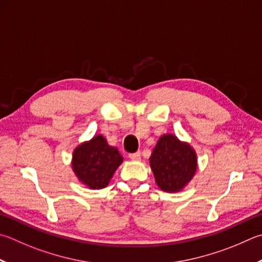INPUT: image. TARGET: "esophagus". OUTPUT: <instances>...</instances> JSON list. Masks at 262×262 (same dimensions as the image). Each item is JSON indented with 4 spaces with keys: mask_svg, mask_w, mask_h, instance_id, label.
Instances as JSON below:
<instances>
[{
    "mask_svg": "<svg viewBox=\"0 0 262 262\" xmlns=\"http://www.w3.org/2000/svg\"><path fill=\"white\" fill-rule=\"evenodd\" d=\"M129 158L132 160H140L141 159V152H134V154H129Z\"/></svg>",
    "mask_w": 262,
    "mask_h": 262,
    "instance_id": "34e87169",
    "label": "esophagus"
}]
</instances>
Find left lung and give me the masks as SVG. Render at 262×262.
Here are the masks:
<instances>
[{
    "instance_id": "8db88e82",
    "label": "left lung",
    "mask_w": 262,
    "mask_h": 262,
    "mask_svg": "<svg viewBox=\"0 0 262 262\" xmlns=\"http://www.w3.org/2000/svg\"><path fill=\"white\" fill-rule=\"evenodd\" d=\"M150 166L158 187L167 192L180 191L197 168L194 151L174 135L161 136L150 157Z\"/></svg>"
}]
</instances>
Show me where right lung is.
<instances>
[{"instance_id": "right-lung-1", "label": "right lung", "mask_w": 262, "mask_h": 262, "mask_svg": "<svg viewBox=\"0 0 262 262\" xmlns=\"http://www.w3.org/2000/svg\"><path fill=\"white\" fill-rule=\"evenodd\" d=\"M122 163V157L107 144L102 135L79 145L73 154V170L82 183L92 189H102Z\"/></svg>"}]
</instances>
